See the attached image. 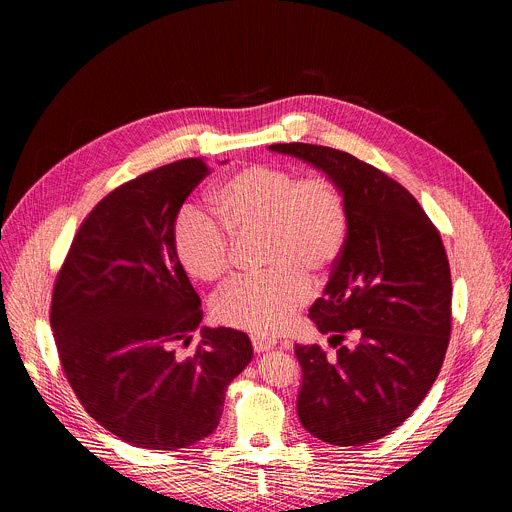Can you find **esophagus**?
Wrapping results in <instances>:
<instances>
[{"label":"esophagus","instance_id":"esophagus-1","mask_svg":"<svg viewBox=\"0 0 512 512\" xmlns=\"http://www.w3.org/2000/svg\"><path fill=\"white\" fill-rule=\"evenodd\" d=\"M252 346H254V352H268L272 350L274 346H277V340L274 338H264V336H252Z\"/></svg>","mask_w":512,"mask_h":512}]
</instances>
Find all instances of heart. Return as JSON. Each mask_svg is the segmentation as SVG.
I'll use <instances>...</instances> for the list:
<instances>
[{
  "mask_svg": "<svg viewBox=\"0 0 512 512\" xmlns=\"http://www.w3.org/2000/svg\"><path fill=\"white\" fill-rule=\"evenodd\" d=\"M211 213L182 209L172 227L176 258L192 279L223 281L231 242L260 233L258 277L229 285L213 301L215 318L256 336L277 334L311 297V274L328 279L350 235L348 205L326 176H297L281 166H246L225 176L209 196Z\"/></svg>",
  "mask_w": 512,
  "mask_h": 512,
  "instance_id": "obj_1",
  "label": "heart"
}]
</instances>
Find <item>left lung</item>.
Returning a JSON list of instances; mask_svg holds the SVG:
<instances>
[{"mask_svg":"<svg viewBox=\"0 0 512 512\" xmlns=\"http://www.w3.org/2000/svg\"><path fill=\"white\" fill-rule=\"evenodd\" d=\"M344 194L350 235L309 320L336 348L295 346L297 414L313 437L359 447L398 428L435 383L451 334V270L437 227L414 196L340 149L277 143ZM350 337L348 345L341 342Z\"/></svg>","mask_w":512,"mask_h":512,"instance_id":"1","label":"left lung"}]
</instances>
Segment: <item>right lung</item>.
<instances>
[{"mask_svg": "<svg viewBox=\"0 0 512 512\" xmlns=\"http://www.w3.org/2000/svg\"><path fill=\"white\" fill-rule=\"evenodd\" d=\"M225 164V162H221ZM209 174L203 157L147 172L94 207L57 277L51 328L67 381L86 412L121 441L176 451L203 441L225 389L252 361L250 338L203 322L172 244L174 219Z\"/></svg>", "mask_w": 512, "mask_h": 512, "instance_id": "1", "label": "right lung"}]
</instances>
